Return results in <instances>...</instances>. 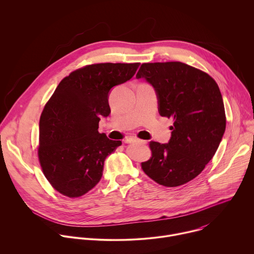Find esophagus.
<instances>
[{
	"mask_svg": "<svg viewBox=\"0 0 254 254\" xmlns=\"http://www.w3.org/2000/svg\"><path fill=\"white\" fill-rule=\"evenodd\" d=\"M124 141H125V143H127V144L136 143V142H140V143H142V144H146V143H147L146 141H143V140H139V139H136V138H134V137H128V138H126Z\"/></svg>",
	"mask_w": 254,
	"mask_h": 254,
	"instance_id": "34e87169",
	"label": "esophagus"
}]
</instances>
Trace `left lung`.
Here are the masks:
<instances>
[{
	"mask_svg": "<svg viewBox=\"0 0 254 254\" xmlns=\"http://www.w3.org/2000/svg\"><path fill=\"white\" fill-rule=\"evenodd\" d=\"M136 78L154 88L159 114L174 121L168 143L150 142L152 157L142 169L160 185H183L205 168L222 140L226 119L219 87L181 62L144 63Z\"/></svg>",
	"mask_w": 254,
	"mask_h": 254,
	"instance_id": "1",
	"label": "left lung"
}]
</instances>
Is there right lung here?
I'll use <instances>...</instances> for the list:
<instances>
[{
	"mask_svg": "<svg viewBox=\"0 0 254 254\" xmlns=\"http://www.w3.org/2000/svg\"><path fill=\"white\" fill-rule=\"evenodd\" d=\"M139 63L89 65L65 77L40 118L39 160L58 192L79 197L103 175L104 162L122 142L99 133V121L111 113L109 94L130 80Z\"/></svg>",
	"mask_w": 254,
	"mask_h": 254,
	"instance_id": "1",
	"label": "right lung"
}]
</instances>
